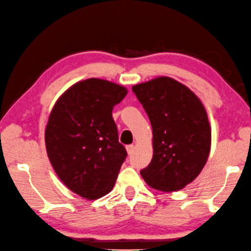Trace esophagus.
<instances>
[{
    "label": "esophagus",
    "instance_id": "obj_1",
    "mask_svg": "<svg viewBox=\"0 0 251 251\" xmlns=\"http://www.w3.org/2000/svg\"><path fill=\"white\" fill-rule=\"evenodd\" d=\"M126 152H128V154L129 155H131L133 153V151H134V146L133 145H128L126 147Z\"/></svg>",
    "mask_w": 251,
    "mask_h": 251
}]
</instances>
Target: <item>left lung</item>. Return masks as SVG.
<instances>
[{
	"label": "left lung",
	"mask_w": 251,
	"mask_h": 251,
	"mask_svg": "<svg viewBox=\"0 0 251 251\" xmlns=\"http://www.w3.org/2000/svg\"><path fill=\"white\" fill-rule=\"evenodd\" d=\"M132 91L152 126L153 157L141 176L151 188L178 191L199 176L211 147V129L200 99L169 76L135 84Z\"/></svg>",
	"instance_id": "left-lung-1"
}]
</instances>
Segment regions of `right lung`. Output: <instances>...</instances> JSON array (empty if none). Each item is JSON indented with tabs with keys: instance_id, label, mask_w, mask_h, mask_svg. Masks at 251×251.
<instances>
[{
	"instance_id": "1",
	"label": "right lung",
	"mask_w": 251,
	"mask_h": 251,
	"mask_svg": "<svg viewBox=\"0 0 251 251\" xmlns=\"http://www.w3.org/2000/svg\"><path fill=\"white\" fill-rule=\"evenodd\" d=\"M128 90L113 82L87 79L55 102L45 128V147L61 181L85 199L108 195L126 154L119 142L113 106Z\"/></svg>"
}]
</instances>
